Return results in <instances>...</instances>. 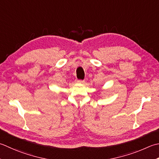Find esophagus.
<instances>
[{"label":"esophagus","mask_w":159,"mask_h":159,"mask_svg":"<svg viewBox=\"0 0 159 159\" xmlns=\"http://www.w3.org/2000/svg\"><path fill=\"white\" fill-rule=\"evenodd\" d=\"M83 82H84V80H76L77 83H83Z\"/></svg>","instance_id":"34e87169"}]
</instances>
